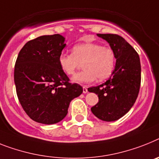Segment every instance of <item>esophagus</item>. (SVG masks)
<instances>
[{
    "instance_id": "esophagus-1",
    "label": "esophagus",
    "mask_w": 159,
    "mask_h": 159,
    "mask_svg": "<svg viewBox=\"0 0 159 159\" xmlns=\"http://www.w3.org/2000/svg\"><path fill=\"white\" fill-rule=\"evenodd\" d=\"M87 92H88L87 87H86V86H83V93H84V94H86Z\"/></svg>"
}]
</instances>
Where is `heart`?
I'll list each match as a JSON object with an SVG mask.
<instances>
[{
  "label": "heart",
  "mask_w": 159,
  "mask_h": 159,
  "mask_svg": "<svg viewBox=\"0 0 159 159\" xmlns=\"http://www.w3.org/2000/svg\"><path fill=\"white\" fill-rule=\"evenodd\" d=\"M116 56L114 50L98 43H82L73 46L72 54L62 52L58 57L61 70L67 75H73L80 64L83 71L73 76L76 83H90L108 78L115 69Z\"/></svg>",
  "instance_id": "heart-1"
}]
</instances>
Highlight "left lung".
I'll return each instance as SVG.
<instances>
[{"mask_svg":"<svg viewBox=\"0 0 159 159\" xmlns=\"http://www.w3.org/2000/svg\"><path fill=\"white\" fill-rule=\"evenodd\" d=\"M114 50L116 56L115 69L109 79L88 91L98 94V102L92 113L103 121H115L124 116L133 106L141 86L139 56L125 39L118 34H97Z\"/></svg>","mask_w":159,"mask_h":159,"instance_id":"8db88e82","label":"left lung"}]
</instances>
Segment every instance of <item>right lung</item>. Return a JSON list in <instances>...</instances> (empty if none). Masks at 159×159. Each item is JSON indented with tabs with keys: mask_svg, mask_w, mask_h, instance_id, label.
<instances>
[{
	"mask_svg": "<svg viewBox=\"0 0 159 159\" xmlns=\"http://www.w3.org/2000/svg\"><path fill=\"white\" fill-rule=\"evenodd\" d=\"M59 34L28 41L18 53L14 83L23 110L35 122L53 125L62 120L69 103L83 89L60 68L58 57L66 46Z\"/></svg>",
	"mask_w": 159,
	"mask_h": 159,
	"instance_id": "right-lung-1",
	"label": "right lung"
}]
</instances>
